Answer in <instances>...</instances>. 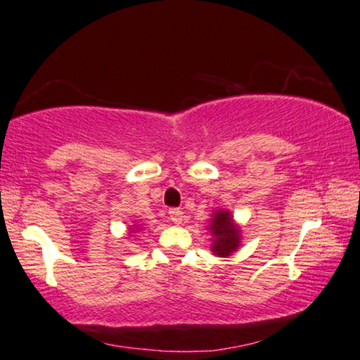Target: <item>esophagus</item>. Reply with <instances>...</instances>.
I'll use <instances>...</instances> for the list:
<instances>
[{
  "instance_id": "obj_1",
  "label": "esophagus",
  "mask_w": 360,
  "mask_h": 360,
  "mask_svg": "<svg viewBox=\"0 0 360 360\" xmlns=\"http://www.w3.org/2000/svg\"><path fill=\"white\" fill-rule=\"evenodd\" d=\"M169 219L172 220V222L174 224H181L183 222V219H184V212L181 209H169Z\"/></svg>"
}]
</instances>
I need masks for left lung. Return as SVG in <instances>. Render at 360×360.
Returning a JSON list of instances; mask_svg holds the SVG:
<instances>
[{
  "label": "left lung",
  "mask_w": 360,
  "mask_h": 360,
  "mask_svg": "<svg viewBox=\"0 0 360 360\" xmlns=\"http://www.w3.org/2000/svg\"><path fill=\"white\" fill-rule=\"evenodd\" d=\"M210 232L214 233L212 252L215 255L227 257L238 247V229L233 225L232 215L227 210H219L215 212L212 224H210Z\"/></svg>",
  "instance_id": "8db88e82"
}]
</instances>
